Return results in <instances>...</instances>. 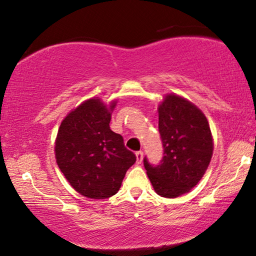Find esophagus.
Segmentation results:
<instances>
[{
    "label": "esophagus",
    "instance_id": "obj_1",
    "mask_svg": "<svg viewBox=\"0 0 256 256\" xmlns=\"http://www.w3.org/2000/svg\"><path fill=\"white\" fill-rule=\"evenodd\" d=\"M136 163H138V164H140V163L142 162V158H144V152H141V150L136 152Z\"/></svg>",
    "mask_w": 256,
    "mask_h": 256
}]
</instances>
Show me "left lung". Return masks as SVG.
<instances>
[{
    "mask_svg": "<svg viewBox=\"0 0 256 256\" xmlns=\"http://www.w3.org/2000/svg\"><path fill=\"white\" fill-rule=\"evenodd\" d=\"M158 131L163 158L158 166L144 158V166L158 196L177 198L200 182L210 163L214 150L210 128L198 106L169 94L158 106Z\"/></svg>",
    "mask_w": 256,
    "mask_h": 256,
    "instance_id": "1",
    "label": "left lung"
}]
</instances>
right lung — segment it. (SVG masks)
<instances>
[{"mask_svg": "<svg viewBox=\"0 0 256 256\" xmlns=\"http://www.w3.org/2000/svg\"><path fill=\"white\" fill-rule=\"evenodd\" d=\"M115 106L106 108L100 98H90L64 118L57 133L58 168L72 188L90 199L115 196L136 160L123 136L110 130Z\"/></svg>", "mask_w": 256, "mask_h": 256, "instance_id": "1", "label": "right lung"}]
</instances>
